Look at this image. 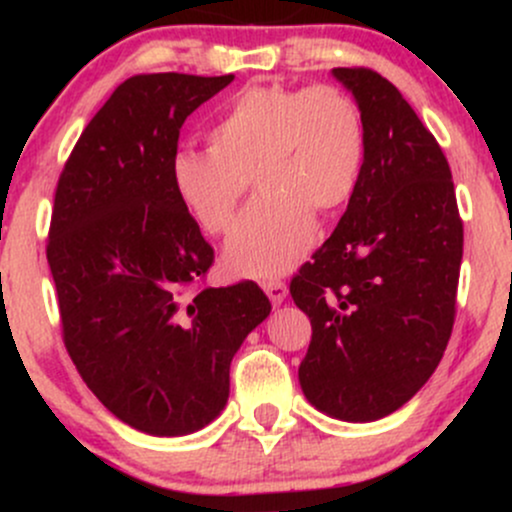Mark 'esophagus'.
Listing matches in <instances>:
<instances>
[{
    "instance_id": "1",
    "label": "esophagus",
    "mask_w": 512,
    "mask_h": 512,
    "mask_svg": "<svg viewBox=\"0 0 512 512\" xmlns=\"http://www.w3.org/2000/svg\"><path fill=\"white\" fill-rule=\"evenodd\" d=\"M262 289L269 296L272 305H281L286 301V296H289V289H286L284 281H264Z\"/></svg>"
}]
</instances>
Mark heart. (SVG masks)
Listing matches in <instances>:
<instances>
[{
    "label": "heart",
    "mask_w": 512,
    "mask_h": 512,
    "mask_svg": "<svg viewBox=\"0 0 512 512\" xmlns=\"http://www.w3.org/2000/svg\"><path fill=\"white\" fill-rule=\"evenodd\" d=\"M366 163V120L339 86H250L209 129V149L173 158V187L207 233L231 228L250 178L260 195L226 243L236 274L272 279L315 240V214L354 197Z\"/></svg>",
    "instance_id": "b5f03b06"
}]
</instances>
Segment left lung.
Segmentation results:
<instances>
[{
	"label": "left lung",
	"mask_w": 512,
	"mask_h": 512,
	"mask_svg": "<svg viewBox=\"0 0 512 512\" xmlns=\"http://www.w3.org/2000/svg\"><path fill=\"white\" fill-rule=\"evenodd\" d=\"M366 120V163L334 233L293 276L313 339L305 399L351 424L407 404L438 368L455 322L462 221L433 134L373 69H332Z\"/></svg>",
	"instance_id": "8db88e82"
}]
</instances>
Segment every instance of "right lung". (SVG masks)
<instances>
[{"label":"right lung","instance_id":"add662e5","mask_svg":"<svg viewBox=\"0 0 512 512\" xmlns=\"http://www.w3.org/2000/svg\"><path fill=\"white\" fill-rule=\"evenodd\" d=\"M231 81L132 76L57 182L48 264L64 344L105 409L149 436H187L221 414L233 356L272 310L255 281L197 289L214 250L173 187L182 122Z\"/></svg>","mask_w":512,"mask_h":512}]
</instances>
